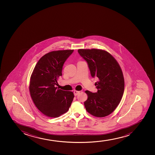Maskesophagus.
Wrapping results in <instances>:
<instances>
[{"label":"esophagus","instance_id":"esophagus-1","mask_svg":"<svg viewBox=\"0 0 155 155\" xmlns=\"http://www.w3.org/2000/svg\"><path fill=\"white\" fill-rule=\"evenodd\" d=\"M80 93V91H74V94L75 96H77V95H78V94Z\"/></svg>","mask_w":155,"mask_h":155}]
</instances>
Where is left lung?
<instances>
[{
  "mask_svg": "<svg viewBox=\"0 0 155 155\" xmlns=\"http://www.w3.org/2000/svg\"><path fill=\"white\" fill-rule=\"evenodd\" d=\"M87 61L91 75L99 79L95 83L98 91H86L84 105L87 112L97 117L109 115L115 110L123 97L125 81L123 71L115 58L105 50L78 49Z\"/></svg>",
  "mask_w": 155,
  "mask_h": 155,
  "instance_id": "left-lung-1",
  "label": "left lung"
}]
</instances>
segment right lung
<instances>
[{"mask_svg":"<svg viewBox=\"0 0 155 155\" xmlns=\"http://www.w3.org/2000/svg\"><path fill=\"white\" fill-rule=\"evenodd\" d=\"M73 50L49 52L40 59L30 78L29 90L35 105L43 115L58 117L68 111L73 101L72 91L55 87L62 75V67Z\"/></svg>","mask_w":155,"mask_h":155,"instance_id":"obj_1","label":"right lung"}]
</instances>
